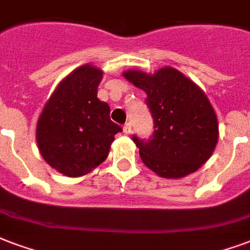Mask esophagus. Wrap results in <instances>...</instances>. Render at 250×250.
<instances>
[{
    "label": "esophagus",
    "instance_id": "esophagus-1",
    "mask_svg": "<svg viewBox=\"0 0 250 250\" xmlns=\"http://www.w3.org/2000/svg\"><path fill=\"white\" fill-rule=\"evenodd\" d=\"M124 133H125V134H130V133H132V124H126V125L124 126Z\"/></svg>",
    "mask_w": 250,
    "mask_h": 250
}]
</instances>
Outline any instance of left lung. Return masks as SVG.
Returning a JSON list of instances; mask_svg holds the SVG:
<instances>
[{
  "mask_svg": "<svg viewBox=\"0 0 250 250\" xmlns=\"http://www.w3.org/2000/svg\"><path fill=\"white\" fill-rule=\"evenodd\" d=\"M123 75L145 92L154 120L150 140L133 137L142 162L167 179H179L202 167L219 140L217 116L206 93L172 67L154 74L127 69Z\"/></svg>",
  "mask_w": 250,
  "mask_h": 250,
  "instance_id": "obj_1",
  "label": "left lung"
}]
</instances>
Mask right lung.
Returning <instances> with one entry per match:
<instances>
[{"label":"right lung","instance_id":"obj_1","mask_svg":"<svg viewBox=\"0 0 250 250\" xmlns=\"http://www.w3.org/2000/svg\"><path fill=\"white\" fill-rule=\"evenodd\" d=\"M103 71L92 64L74 69L47 100L37 123L43 159L69 178L91 172L109 154L123 129L109 117V105L97 99Z\"/></svg>","mask_w":250,"mask_h":250}]
</instances>
